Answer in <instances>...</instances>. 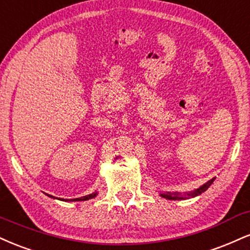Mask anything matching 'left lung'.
<instances>
[{
	"label": "left lung",
	"instance_id": "8db88e82",
	"mask_svg": "<svg viewBox=\"0 0 250 250\" xmlns=\"http://www.w3.org/2000/svg\"><path fill=\"white\" fill-rule=\"evenodd\" d=\"M213 180H214V178L208 180L206 184L200 186L199 188H197V190H194L193 192H190V193H188V197H197V195H199V194L203 193V192H205L207 188L211 186ZM161 197L167 198V199H169V200H180V199H185V198H188V197H183V195L178 193V192H165V193H161Z\"/></svg>",
	"mask_w": 250,
	"mask_h": 250
}]
</instances>
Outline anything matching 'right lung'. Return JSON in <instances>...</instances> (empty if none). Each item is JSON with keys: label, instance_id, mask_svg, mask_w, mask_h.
I'll return each instance as SVG.
<instances>
[{"label": "right lung", "instance_id": "1", "mask_svg": "<svg viewBox=\"0 0 250 250\" xmlns=\"http://www.w3.org/2000/svg\"><path fill=\"white\" fill-rule=\"evenodd\" d=\"M96 192H94V193H92V194H88V195H85V197H81V198H77V199H73V200H65V201H83V200H88V199H92V198H94V197H96ZM51 198H53L52 195H51Z\"/></svg>", "mask_w": 250, "mask_h": 250}]
</instances>
